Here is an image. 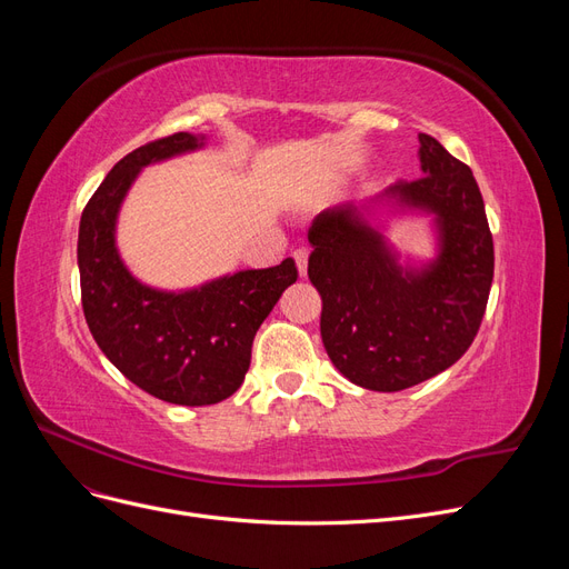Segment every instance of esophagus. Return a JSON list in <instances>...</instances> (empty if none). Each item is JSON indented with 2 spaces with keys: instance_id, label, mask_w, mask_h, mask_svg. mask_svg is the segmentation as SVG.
I'll list each match as a JSON object with an SVG mask.
<instances>
[{
  "instance_id": "esophagus-1",
  "label": "esophagus",
  "mask_w": 569,
  "mask_h": 569,
  "mask_svg": "<svg viewBox=\"0 0 569 569\" xmlns=\"http://www.w3.org/2000/svg\"><path fill=\"white\" fill-rule=\"evenodd\" d=\"M291 256H295L299 274H301V278H306V270H308V251H306V249H297Z\"/></svg>"
}]
</instances>
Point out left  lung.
<instances>
[{
    "instance_id": "left-lung-1",
    "label": "left lung",
    "mask_w": 569,
    "mask_h": 569,
    "mask_svg": "<svg viewBox=\"0 0 569 569\" xmlns=\"http://www.w3.org/2000/svg\"><path fill=\"white\" fill-rule=\"evenodd\" d=\"M418 140L420 178L363 203H339L308 228L325 351L349 382L370 391H401L451 368L477 337L493 280V239L472 170L435 137ZM380 204L433 216L432 262L398 263L371 222Z\"/></svg>"
}]
</instances>
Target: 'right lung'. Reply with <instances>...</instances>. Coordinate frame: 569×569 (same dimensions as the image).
Instances as JSON below:
<instances>
[{"label": "right lung", "mask_w": 569, "mask_h": 569, "mask_svg": "<svg viewBox=\"0 0 569 569\" xmlns=\"http://www.w3.org/2000/svg\"><path fill=\"white\" fill-rule=\"evenodd\" d=\"M203 147L176 132L120 159L80 218L78 268L82 311L99 349L132 385L178 406L226 401L244 382L251 343L299 270L291 258L239 270L194 289L142 284L116 247L120 203L140 170Z\"/></svg>", "instance_id": "obj_1"}]
</instances>
